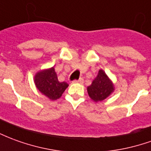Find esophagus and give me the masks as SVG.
Returning <instances> with one entry per match:
<instances>
[{"instance_id":"esophagus-1","label":"esophagus","mask_w":151,"mask_h":151,"mask_svg":"<svg viewBox=\"0 0 151 151\" xmlns=\"http://www.w3.org/2000/svg\"><path fill=\"white\" fill-rule=\"evenodd\" d=\"M83 82H84V80L83 78H79L78 80H74L73 83H80V84H83Z\"/></svg>"}]
</instances>
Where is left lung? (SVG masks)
<instances>
[{
  "label": "left lung",
  "mask_w": 151,
  "mask_h": 151,
  "mask_svg": "<svg viewBox=\"0 0 151 151\" xmlns=\"http://www.w3.org/2000/svg\"><path fill=\"white\" fill-rule=\"evenodd\" d=\"M114 86L104 70H99L91 85L87 86V93L95 102L104 101L114 92Z\"/></svg>",
  "instance_id": "obj_1"
}]
</instances>
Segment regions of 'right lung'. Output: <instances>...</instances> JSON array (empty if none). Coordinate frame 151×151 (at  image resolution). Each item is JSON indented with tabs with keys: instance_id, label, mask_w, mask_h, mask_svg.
<instances>
[{
	"instance_id": "add662e5",
	"label": "right lung",
	"mask_w": 151,
	"mask_h": 151,
	"mask_svg": "<svg viewBox=\"0 0 151 151\" xmlns=\"http://www.w3.org/2000/svg\"><path fill=\"white\" fill-rule=\"evenodd\" d=\"M34 83L37 88L51 101L59 99L68 86L65 82H59L54 67L37 73Z\"/></svg>"
}]
</instances>
